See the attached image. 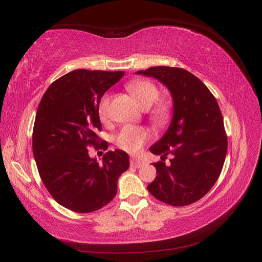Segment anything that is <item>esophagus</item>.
Here are the masks:
<instances>
[{
    "instance_id": "obj_1",
    "label": "esophagus",
    "mask_w": 262,
    "mask_h": 262,
    "mask_svg": "<svg viewBox=\"0 0 262 262\" xmlns=\"http://www.w3.org/2000/svg\"><path fill=\"white\" fill-rule=\"evenodd\" d=\"M130 165L132 166V167H134V168H140V167H142V166L144 165V162L139 160V158L132 157L131 160H130Z\"/></svg>"
}]
</instances>
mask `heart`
Listing matches in <instances>:
<instances>
[{
    "label": "heart",
    "mask_w": 262,
    "mask_h": 262,
    "mask_svg": "<svg viewBox=\"0 0 262 262\" xmlns=\"http://www.w3.org/2000/svg\"><path fill=\"white\" fill-rule=\"evenodd\" d=\"M126 89L132 96L137 99L138 104L143 108L148 109L158 99L160 92L157 87L149 81H136L130 83ZM109 113V97L105 96L101 99L98 108V114L102 121L108 119ZM170 115V106L167 101H158L152 110L153 120L158 124H164L168 120ZM150 134L143 126L124 125L118 132L116 137V145L128 153H137L149 140Z\"/></svg>",
    "instance_id": "heart-1"
}]
</instances>
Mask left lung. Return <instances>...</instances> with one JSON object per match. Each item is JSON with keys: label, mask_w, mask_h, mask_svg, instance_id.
Returning <instances> with one entry per match:
<instances>
[{"label": "left lung", "mask_w": 262, "mask_h": 262, "mask_svg": "<svg viewBox=\"0 0 262 262\" xmlns=\"http://www.w3.org/2000/svg\"><path fill=\"white\" fill-rule=\"evenodd\" d=\"M137 74L154 77L168 89L172 118L167 131L149 150L161 155L157 176L147 186L156 199L173 207L189 205L207 194L223 168L227 137L215 97L187 70L153 67ZM173 155L169 165L163 161Z\"/></svg>", "instance_id": "left-lung-1"}]
</instances>
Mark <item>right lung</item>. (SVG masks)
<instances>
[{
  "mask_svg": "<svg viewBox=\"0 0 262 262\" xmlns=\"http://www.w3.org/2000/svg\"><path fill=\"white\" fill-rule=\"evenodd\" d=\"M122 71L75 70L53 82L39 104L33 152L39 175L53 199L77 213L99 210L117 193V181L129 168V155L109 150L101 160L89 154L99 147V102L123 76Z\"/></svg>",
  "mask_w": 262,
  "mask_h": 262,
  "instance_id": "obj_1",
  "label": "right lung"
}]
</instances>
